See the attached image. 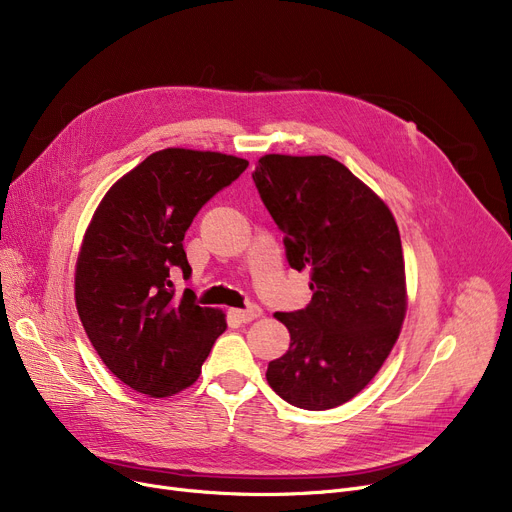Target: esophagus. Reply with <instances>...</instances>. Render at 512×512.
Wrapping results in <instances>:
<instances>
[{
	"label": "esophagus",
	"instance_id": "1",
	"mask_svg": "<svg viewBox=\"0 0 512 512\" xmlns=\"http://www.w3.org/2000/svg\"><path fill=\"white\" fill-rule=\"evenodd\" d=\"M230 317L236 319L238 324H249V321L261 317V309L257 305H251L249 309H230Z\"/></svg>",
	"mask_w": 512,
	"mask_h": 512
}]
</instances>
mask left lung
I'll use <instances>...</instances> for the list:
<instances>
[{
  "label": "left lung",
  "mask_w": 512,
  "mask_h": 512,
  "mask_svg": "<svg viewBox=\"0 0 512 512\" xmlns=\"http://www.w3.org/2000/svg\"><path fill=\"white\" fill-rule=\"evenodd\" d=\"M253 180L284 232L290 267L307 270L313 290L305 309L274 315L290 346L267 365V384L299 409L340 407L382 369L407 315L396 220L328 155H263Z\"/></svg>",
  "instance_id": "left-lung-1"
}]
</instances>
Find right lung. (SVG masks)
Returning a JSON list of instances; mask_svg holds the SVG:
<instances>
[{"mask_svg":"<svg viewBox=\"0 0 512 512\" xmlns=\"http://www.w3.org/2000/svg\"><path fill=\"white\" fill-rule=\"evenodd\" d=\"M242 157L168 147L112 184L97 205L74 270V301L93 348L120 382L166 398L199 380L226 330L220 309L174 292L191 274L182 249L197 211L247 170Z\"/></svg>","mask_w":512,"mask_h":512,"instance_id":"1","label":"right lung"}]
</instances>
